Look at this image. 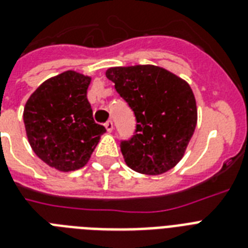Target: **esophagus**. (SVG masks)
<instances>
[{
  "mask_svg": "<svg viewBox=\"0 0 248 248\" xmlns=\"http://www.w3.org/2000/svg\"><path fill=\"white\" fill-rule=\"evenodd\" d=\"M105 128H107V131L112 132L113 131V122L112 121H108V122H105Z\"/></svg>",
  "mask_w": 248,
  "mask_h": 248,
  "instance_id": "1",
  "label": "esophagus"
}]
</instances>
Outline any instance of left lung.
Returning <instances> with one entry per match:
<instances>
[{"label": "left lung", "mask_w": 248, "mask_h": 248, "mask_svg": "<svg viewBox=\"0 0 248 248\" xmlns=\"http://www.w3.org/2000/svg\"><path fill=\"white\" fill-rule=\"evenodd\" d=\"M136 116V134L121 143L124 162L145 175H161L180 162L197 124L189 83L152 64L112 67L105 72Z\"/></svg>", "instance_id": "obj_1"}]
</instances>
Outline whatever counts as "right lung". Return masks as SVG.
<instances>
[{
  "label": "right lung",
  "mask_w": 248,
  "mask_h": 248,
  "mask_svg": "<svg viewBox=\"0 0 248 248\" xmlns=\"http://www.w3.org/2000/svg\"><path fill=\"white\" fill-rule=\"evenodd\" d=\"M90 82V76L65 71L41 83L24 105L31 148L46 165L62 172L82 169L107 131L93 121L87 100Z\"/></svg>",
  "instance_id": "right-lung-1"
}]
</instances>
